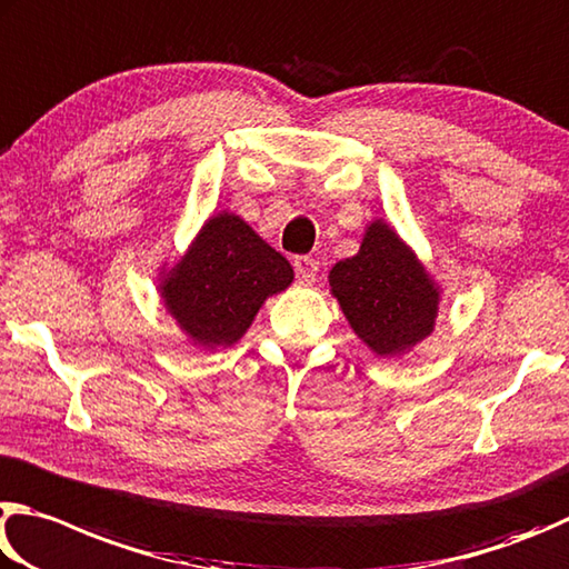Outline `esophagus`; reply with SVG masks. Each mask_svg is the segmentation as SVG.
<instances>
[{"label": "esophagus", "mask_w": 569, "mask_h": 569, "mask_svg": "<svg viewBox=\"0 0 569 569\" xmlns=\"http://www.w3.org/2000/svg\"><path fill=\"white\" fill-rule=\"evenodd\" d=\"M295 272L297 277L302 279V282H315L317 272H320V262L312 257H297L295 259Z\"/></svg>", "instance_id": "esophagus-1"}]
</instances>
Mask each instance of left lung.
Returning <instances> with one entry per match:
<instances>
[{"instance_id": "left-lung-1", "label": "left lung", "mask_w": 569, "mask_h": 569, "mask_svg": "<svg viewBox=\"0 0 569 569\" xmlns=\"http://www.w3.org/2000/svg\"><path fill=\"white\" fill-rule=\"evenodd\" d=\"M330 292L377 357H400L435 332L440 284L385 219L365 229L360 252L330 269Z\"/></svg>"}]
</instances>
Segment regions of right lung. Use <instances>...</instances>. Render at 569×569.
<instances>
[{"label":"right lung","instance_id":"obj_1","mask_svg":"<svg viewBox=\"0 0 569 569\" xmlns=\"http://www.w3.org/2000/svg\"><path fill=\"white\" fill-rule=\"evenodd\" d=\"M295 272L242 217L217 212L174 267L159 272V297L187 340L202 350L232 347L269 297L284 292Z\"/></svg>","mask_w":569,"mask_h":569}]
</instances>
